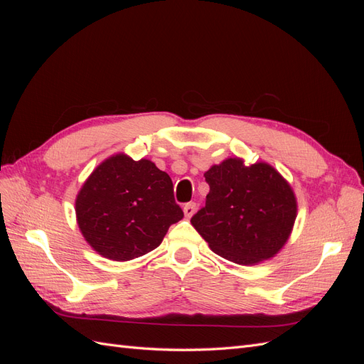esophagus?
Segmentation results:
<instances>
[{
  "instance_id": "34e87169",
  "label": "esophagus",
  "mask_w": 364,
  "mask_h": 364,
  "mask_svg": "<svg viewBox=\"0 0 364 364\" xmlns=\"http://www.w3.org/2000/svg\"><path fill=\"white\" fill-rule=\"evenodd\" d=\"M196 209H197V205H196L194 202L186 203V205L183 206V214H185V217H186V218H191V217L194 215V213H196Z\"/></svg>"
}]
</instances>
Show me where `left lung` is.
Segmentation results:
<instances>
[{"instance_id":"8db88e82","label":"left lung","mask_w":364,"mask_h":364,"mask_svg":"<svg viewBox=\"0 0 364 364\" xmlns=\"http://www.w3.org/2000/svg\"><path fill=\"white\" fill-rule=\"evenodd\" d=\"M205 206L191 223L217 255L252 266L287 243L297 203L289 182L266 162L228 158L205 173Z\"/></svg>"}]
</instances>
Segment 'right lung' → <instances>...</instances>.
Listing matches in <instances>:
<instances>
[{
    "label": "right lung",
    "instance_id": "add662e5",
    "mask_svg": "<svg viewBox=\"0 0 364 364\" xmlns=\"http://www.w3.org/2000/svg\"><path fill=\"white\" fill-rule=\"evenodd\" d=\"M77 223L102 257L129 261L156 249L183 217L170 176L149 159L127 155L102 162L75 199Z\"/></svg>",
    "mask_w": 364,
    "mask_h": 364
}]
</instances>
